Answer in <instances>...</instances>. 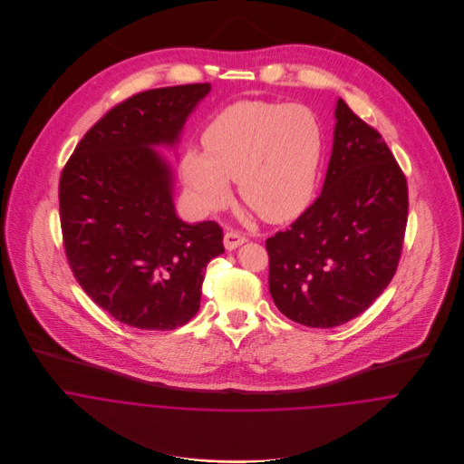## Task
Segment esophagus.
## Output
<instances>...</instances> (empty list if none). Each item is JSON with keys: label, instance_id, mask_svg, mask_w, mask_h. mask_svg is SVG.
Listing matches in <instances>:
<instances>
[{"label": "esophagus", "instance_id": "obj_1", "mask_svg": "<svg viewBox=\"0 0 464 464\" xmlns=\"http://www.w3.org/2000/svg\"><path fill=\"white\" fill-rule=\"evenodd\" d=\"M223 243H225V248H227V250H236L237 246H241L243 243H246V236H243L241 232L230 230V232L225 234Z\"/></svg>", "mask_w": 464, "mask_h": 464}]
</instances>
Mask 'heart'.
I'll return each mask as SVG.
<instances>
[{
	"mask_svg": "<svg viewBox=\"0 0 464 464\" xmlns=\"http://www.w3.org/2000/svg\"><path fill=\"white\" fill-rule=\"evenodd\" d=\"M201 142L203 151L189 148L180 159L182 180L199 210L223 208L230 180L239 182L241 198L266 221L295 219L313 201L324 132L311 109L236 102L208 121Z\"/></svg>",
	"mask_w": 464,
	"mask_h": 464,
	"instance_id": "heart-1",
	"label": "heart"
}]
</instances>
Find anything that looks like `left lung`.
Wrapping results in <instances>:
<instances>
[{"instance_id": "left-lung-1", "label": "left lung", "mask_w": 464, "mask_h": 464, "mask_svg": "<svg viewBox=\"0 0 464 464\" xmlns=\"http://www.w3.org/2000/svg\"><path fill=\"white\" fill-rule=\"evenodd\" d=\"M324 191L266 239L269 293L289 320L332 329L364 313L397 273L407 180L382 135L341 98Z\"/></svg>"}]
</instances>
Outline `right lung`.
<instances>
[{"label": "right lung", "mask_w": 464, "mask_h": 464, "mask_svg": "<svg viewBox=\"0 0 464 464\" xmlns=\"http://www.w3.org/2000/svg\"><path fill=\"white\" fill-rule=\"evenodd\" d=\"M210 83L150 89L112 107L76 144L59 182L67 263L112 318L173 331L199 309L207 263L223 248L216 221L177 218L171 169L151 148L175 144Z\"/></svg>", "instance_id": "right-lung-1"}]
</instances>
